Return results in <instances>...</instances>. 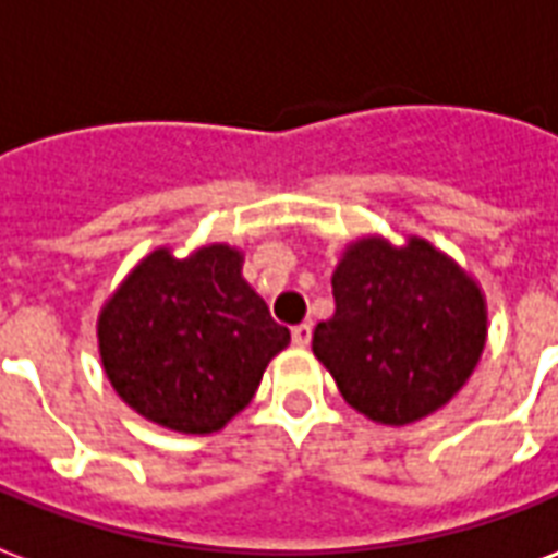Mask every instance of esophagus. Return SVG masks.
<instances>
[{
	"mask_svg": "<svg viewBox=\"0 0 558 558\" xmlns=\"http://www.w3.org/2000/svg\"><path fill=\"white\" fill-rule=\"evenodd\" d=\"M311 337H313V325H311V322H301V325H295V328H292V342H295L299 349H304V345H311Z\"/></svg>",
	"mask_w": 558,
	"mask_h": 558,
	"instance_id": "obj_1",
	"label": "esophagus"
}]
</instances>
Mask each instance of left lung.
I'll list each match as a JSON object with an SVG mask.
<instances>
[{"label":"left lung","mask_w":558,"mask_h":558,"mask_svg":"<svg viewBox=\"0 0 558 558\" xmlns=\"http://www.w3.org/2000/svg\"><path fill=\"white\" fill-rule=\"evenodd\" d=\"M333 316L313 354L342 399L384 426L435 414L468 384L488 337L478 283L432 242L381 236L345 247L331 278Z\"/></svg>","instance_id":"1"}]
</instances>
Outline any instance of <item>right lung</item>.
<instances>
[{
	"label": "right lung",
	"mask_w": 558,
	"mask_h": 558,
	"mask_svg": "<svg viewBox=\"0 0 558 558\" xmlns=\"http://www.w3.org/2000/svg\"><path fill=\"white\" fill-rule=\"evenodd\" d=\"M114 393L150 423L209 435L254 399L268 361L290 345L266 301L242 278V251L168 247L132 268L97 319Z\"/></svg>",
	"instance_id": "add662e5"
}]
</instances>
